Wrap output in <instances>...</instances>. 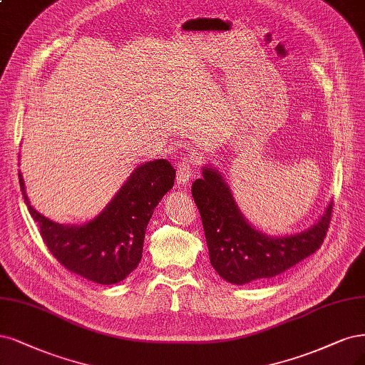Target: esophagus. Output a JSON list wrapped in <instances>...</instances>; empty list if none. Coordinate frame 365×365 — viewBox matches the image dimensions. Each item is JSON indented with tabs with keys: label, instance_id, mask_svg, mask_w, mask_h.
I'll list each match as a JSON object with an SVG mask.
<instances>
[{
	"label": "esophagus",
	"instance_id": "34e87169",
	"mask_svg": "<svg viewBox=\"0 0 365 365\" xmlns=\"http://www.w3.org/2000/svg\"><path fill=\"white\" fill-rule=\"evenodd\" d=\"M193 169H195V160L192 157L182 158L177 168V182L181 185L188 184V181L193 177Z\"/></svg>",
	"mask_w": 365,
	"mask_h": 365
}]
</instances>
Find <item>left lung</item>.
Returning a JSON list of instances; mask_svg holds the SVG:
<instances>
[{
  "instance_id": "obj_1",
  "label": "left lung",
  "mask_w": 365,
  "mask_h": 365,
  "mask_svg": "<svg viewBox=\"0 0 365 365\" xmlns=\"http://www.w3.org/2000/svg\"><path fill=\"white\" fill-rule=\"evenodd\" d=\"M192 184V196L202 219L211 266L231 284L274 278L322 246L329 230L332 204L305 232L269 237L250 226L237 208L230 187L211 168Z\"/></svg>"
}]
</instances>
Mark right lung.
Segmentation results:
<instances>
[{
	"mask_svg": "<svg viewBox=\"0 0 365 365\" xmlns=\"http://www.w3.org/2000/svg\"><path fill=\"white\" fill-rule=\"evenodd\" d=\"M173 181L175 169L168 160L145 163L101 215L86 225L68 226L43 217L30 205L19 173L24 200L49 252L69 272L103 285L123 281L139 266L148 222Z\"/></svg>",
	"mask_w": 365,
	"mask_h": 365,
	"instance_id": "add662e5",
	"label": "right lung"
}]
</instances>
